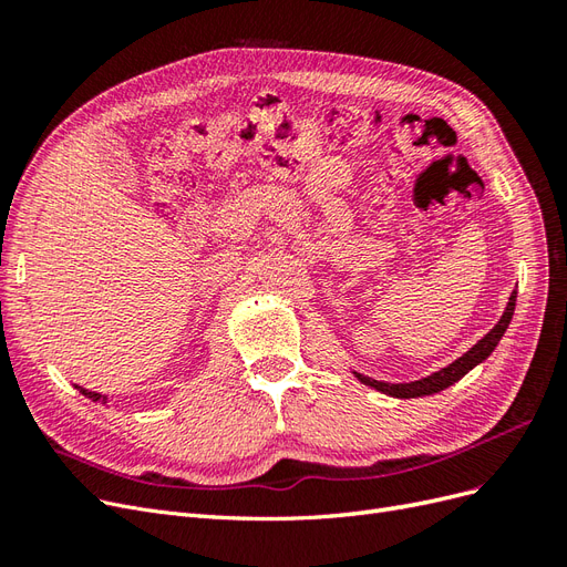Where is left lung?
I'll return each mask as SVG.
<instances>
[{
	"label": "left lung",
	"mask_w": 567,
	"mask_h": 567,
	"mask_svg": "<svg viewBox=\"0 0 567 567\" xmlns=\"http://www.w3.org/2000/svg\"><path fill=\"white\" fill-rule=\"evenodd\" d=\"M516 298H518V293H516V290H513L508 302H506V310H504L502 319L494 323V329H492L489 333H485L483 338H480L466 354H461L458 359H454L452 364L442 367V369H437V371H433V373H427V375H423V379L411 381V383H385V381H375V379H369V375L359 373V371H352L354 379H357L359 383H364V385H369V388H373V390H379V392L388 394V398H398V400L427 398V394H435V392L447 390L450 385L458 383L468 371H473L477 364H483L485 359L494 352V348L499 346V340L504 338V333H506V329H508V323H511V319H513V310H516Z\"/></svg>",
	"instance_id": "left-lung-1"
}]
</instances>
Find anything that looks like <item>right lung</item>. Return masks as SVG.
<instances>
[{
    "mask_svg": "<svg viewBox=\"0 0 567 567\" xmlns=\"http://www.w3.org/2000/svg\"><path fill=\"white\" fill-rule=\"evenodd\" d=\"M75 388H78V390H80V392L84 394V398H90L92 402H99V404H106V400H109V398H106V394H101V392H92V390H84L82 385H75Z\"/></svg>",
    "mask_w": 567,
    "mask_h": 567,
    "instance_id": "obj_1",
    "label": "right lung"
}]
</instances>
